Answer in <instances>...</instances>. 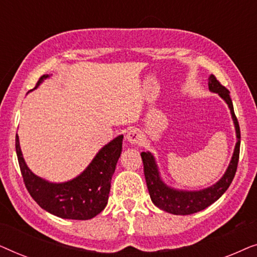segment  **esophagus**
Listing matches in <instances>:
<instances>
[{
    "label": "esophagus",
    "instance_id": "34e87169",
    "mask_svg": "<svg viewBox=\"0 0 257 257\" xmlns=\"http://www.w3.org/2000/svg\"><path fill=\"white\" fill-rule=\"evenodd\" d=\"M126 140L131 144V145H136V144H139L143 140V136L137 128H131L126 135Z\"/></svg>",
    "mask_w": 257,
    "mask_h": 257
}]
</instances>
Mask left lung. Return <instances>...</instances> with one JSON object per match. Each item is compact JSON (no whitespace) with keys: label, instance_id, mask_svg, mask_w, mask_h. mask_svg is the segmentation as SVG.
I'll return each instance as SVG.
<instances>
[{"label":"left lung","instance_id":"left-lung-1","mask_svg":"<svg viewBox=\"0 0 257 257\" xmlns=\"http://www.w3.org/2000/svg\"><path fill=\"white\" fill-rule=\"evenodd\" d=\"M208 89L210 92L217 93L226 101L230 110L231 119H233L235 133H236V144L231 156L230 163L228 165L224 174L209 187L198 189V191H187V189H178L168 186L161 178L159 167H158L156 158L151 152H142V159L144 164V174H145L147 188L151 196V200L158 208L164 212L174 214V215H189V214L198 213L200 210L207 208L221 198V195L227 191L231 181L235 177V172L237 168L238 156H240V126L237 119L235 117L233 101L230 99L229 91L223 85H221L213 75L208 78Z\"/></svg>","mask_w":257,"mask_h":257}]
</instances>
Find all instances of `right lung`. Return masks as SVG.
<instances>
[{"label":"right lung","instance_id":"right-lung-1","mask_svg":"<svg viewBox=\"0 0 257 257\" xmlns=\"http://www.w3.org/2000/svg\"><path fill=\"white\" fill-rule=\"evenodd\" d=\"M49 77L42 76L35 89ZM122 139L124 136L120 135L101 147L76 178L64 182H51L33 173L28 167L21 151L19 136H16L17 159L31 198L41 208L62 219L89 220L98 215L107 205L111 179L121 154Z\"/></svg>","mask_w":257,"mask_h":257}]
</instances>
